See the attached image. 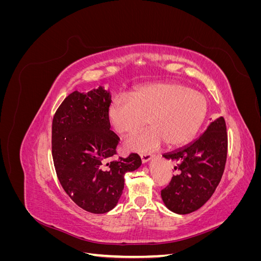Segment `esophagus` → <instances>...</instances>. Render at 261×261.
Instances as JSON below:
<instances>
[{"mask_svg":"<svg viewBox=\"0 0 261 261\" xmlns=\"http://www.w3.org/2000/svg\"><path fill=\"white\" fill-rule=\"evenodd\" d=\"M140 159H141V162H143V163H147V162H149L150 160L152 159V156L150 155V154H141L140 155Z\"/></svg>","mask_w":261,"mask_h":261,"instance_id":"obj_1","label":"esophagus"}]
</instances>
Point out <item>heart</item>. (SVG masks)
Returning a JSON list of instances; mask_svg holds the SVG:
<instances>
[{
  "label": "heart",
  "instance_id": "b5f03b06",
  "mask_svg": "<svg viewBox=\"0 0 261 261\" xmlns=\"http://www.w3.org/2000/svg\"><path fill=\"white\" fill-rule=\"evenodd\" d=\"M207 115V101L201 93L179 84H154L133 91L129 100L118 98L109 108L114 130L130 136L144 127L150 129L128 139V151L149 152L163 143L180 147L191 141Z\"/></svg>",
  "mask_w": 261,
  "mask_h": 261
}]
</instances>
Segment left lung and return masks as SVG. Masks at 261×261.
Segmentation results:
<instances>
[{
  "label": "left lung",
  "mask_w": 261,
  "mask_h": 261,
  "mask_svg": "<svg viewBox=\"0 0 261 261\" xmlns=\"http://www.w3.org/2000/svg\"><path fill=\"white\" fill-rule=\"evenodd\" d=\"M226 153L227 135L222 116L211 122L193 143L164 153L165 159L174 161L177 171L161 191L165 207L177 215H187L202 207L222 177Z\"/></svg>",
  "instance_id": "left-lung-1"
}]
</instances>
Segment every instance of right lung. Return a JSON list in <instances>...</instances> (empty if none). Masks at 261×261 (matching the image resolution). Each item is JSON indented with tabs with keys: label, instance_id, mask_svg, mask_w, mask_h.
Masks as SVG:
<instances>
[{
	"label": "right lung",
	"instance_id": "add662e5",
	"mask_svg": "<svg viewBox=\"0 0 261 261\" xmlns=\"http://www.w3.org/2000/svg\"><path fill=\"white\" fill-rule=\"evenodd\" d=\"M110 105L111 93L102 86L74 91L52 122V156L60 183L78 207L96 215L116 206L125 174L141 165L137 153L108 162L120 139L110 129Z\"/></svg>",
	"mask_w": 261,
	"mask_h": 261
}]
</instances>
